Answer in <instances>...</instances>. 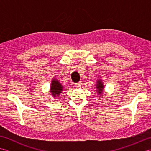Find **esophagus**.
Returning a JSON list of instances; mask_svg holds the SVG:
<instances>
[{
  "mask_svg": "<svg viewBox=\"0 0 151 151\" xmlns=\"http://www.w3.org/2000/svg\"><path fill=\"white\" fill-rule=\"evenodd\" d=\"M75 85L76 86V87H81V86L82 85V82H77V83H76Z\"/></svg>",
  "mask_w": 151,
  "mask_h": 151,
  "instance_id": "34e87169",
  "label": "esophagus"
}]
</instances>
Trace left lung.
I'll return each mask as SVG.
<instances>
[{"label": "left lung", "instance_id": "1", "mask_svg": "<svg viewBox=\"0 0 151 151\" xmlns=\"http://www.w3.org/2000/svg\"><path fill=\"white\" fill-rule=\"evenodd\" d=\"M104 83L102 82V80L99 79L97 81V84H96V88H97V93L99 95H100L99 96H101V95L102 93V91L104 90Z\"/></svg>", "mask_w": 151, "mask_h": 151}]
</instances>
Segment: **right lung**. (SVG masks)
<instances>
[{
    "instance_id": "add662e5",
    "label": "right lung",
    "mask_w": 151,
    "mask_h": 151,
    "mask_svg": "<svg viewBox=\"0 0 151 151\" xmlns=\"http://www.w3.org/2000/svg\"><path fill=\"white\" fill-rule=\"evenodd\" d=\"M63 90V86L61 84L58 80L53 78L51 81L50 92L52 94V97L55 98L56 96L60 95Z\"/></svg>"
}]
</instances>
